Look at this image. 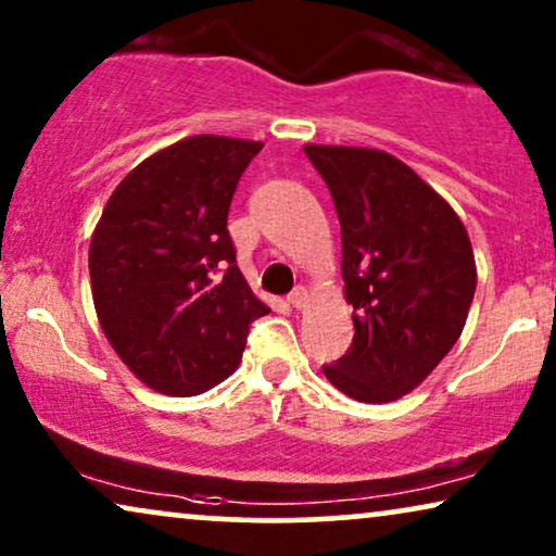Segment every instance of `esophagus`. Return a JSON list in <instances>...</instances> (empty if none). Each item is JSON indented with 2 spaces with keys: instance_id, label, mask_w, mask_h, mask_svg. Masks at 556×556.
I'll use <instances>...</instances> for the list:
<instances>
[{
  "instance_id": "esophagus-1",
  "label": "esophagus",
  "mask_w": 556,
  "mask_h": 556,
  "mask_svg": "<svg viewBox=\"0 0 556 556\" xmlns=\"http://www.w3.org/2000/svg\"><path fill=\"white\" fill-rule=\"evenodd\" d=\"M306 301H308V293H306V288H303V286L293 288V291L288 293V303H291L293 308H303V306H306Z\"/></svg>"
}]
</instances>
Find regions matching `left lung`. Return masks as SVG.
<instances>
[{"instance_id": "obj_1", "label": "left lung", "mask_w": 556, "mask_h": 556, "mask_svg": "<svg viewBox=\"0 0 556 556\" xmlns=\"http://www.w3.org/2000/svg\"><path fill=\"white\" fill-rule=\"evenodd\" d=\"M341 225V278L354 306L346 354L324 364L359 402L413 392L443 362L476 293L468 232L451 204L387 151L303 147Z\"/></svg>"}]
</instances>
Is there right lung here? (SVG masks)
<instances>
[{"label": "right lung", "instance_id": "right-lung-1", "mask_svg": "<svg viewBox=\"0 0 556 556\" xmlns=\"http://www.w3.org/2000/svg\"><path fill=\"white\" fill-rule=\"evenodd\" d=\"M261 141L192 136L136 166L90 240L98 321L151 390L189 397L230 377L268 314L235 261L227 212Z\"/></svg>", "mask_w": 556, "mask_h": 556}]
</instances>
